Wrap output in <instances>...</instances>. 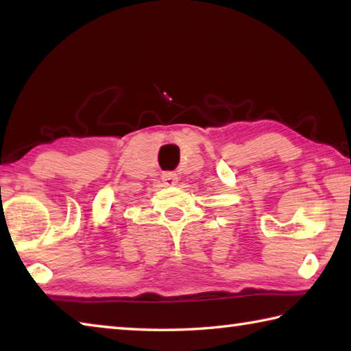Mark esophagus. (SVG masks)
Masks as SVG:
<instances>
[{
    "mask_svg": "<svg viewBox=\"0 0 351 351\" xmlns=\"http://www.w3.org/2000/svg\"><path fill=\"white\" fill-rule=\"evenodd\" d=\"M162 182L165 186H175L178 182L176 173H173V171H165V173H162Z\"/></svg>",
    "mask_w": 351,
    "mask_h": 351,
    "instance_id": "esophagus-1",
    "label": "esophagus"
}]
</instances>
